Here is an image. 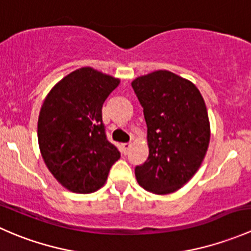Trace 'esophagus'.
I'll list each match as a JSON object with an SVG mask.
<instances>
[{
    "label": "esophagus",
    "mask_w": 251,
    "mask_h": 251,
    "mask_svg": "<svg viewBox=\"0 0 251 251\" xmlns=\"http://www.w3.org/2000/svg\"><path fill=\"white\" fill-rule=\"evenodd\" d=\"M131 148V143L130 142H126V143L123 144V149H124V154H127L128 151Z\"/></svg>",
    "instance_id": "esophagus-1"
}]
</instances>
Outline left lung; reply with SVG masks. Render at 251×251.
I'll use <instances>...</instances> for the list:
<instances>
[{"label": "left lung", "instance_id": "8db88e82", "mask_svg": "<svg viewBox=\"0 0 251 251\" xmlns=\"http://www.w3.org/2000/svg\"><path fill=\"white\" fill-rule=\"evenodd\" d=\"M143 108L149 155L135 168L137 182L155 194L173 193L201 166L210 141L206 107L198 88L168 70L132 81Z\"/></svg>", "mask_w": 251, "mask_h": 251}]
</instances>
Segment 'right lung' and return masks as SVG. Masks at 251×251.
I'll use <instances>...</instances> for the list:
<instances>
[{"mask_svg": "<svg viewBox=\"0 0 251 251\" xmlns=\"http://www.w3.org/2000/svg\"><path fill=\"white\" fill-rule=\"evenodd\" d=\"M118 85V78L81 68L60 80L42 104L40 151L48 170L69 191H97L120 158L102 120L103 103Z\"/></svg>", "mask_w": 251, "mask_h": 251, "instance_id": "obj_1", "label": "right lung"}]
</instances>
